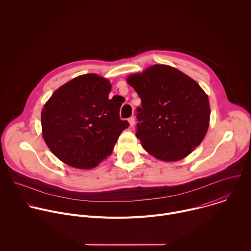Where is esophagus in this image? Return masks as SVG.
<instances>
[{
  "instance_id": "34e87169",
  "label": "esophagus",
  "mask_w": 251,
  "mask_h": 251,
  "mask_svg": "<svg viewBox=\"0 0 251 251\" xmlns=\"http://www.w3.org/2000/svg\"><path fill=\"white\" fill-rule=\"evenodd\" d=\"M128 122H129V124H130V127H133V126L135 125V118H134V117H130V118L128 119Z\"/></svg>"
}]
</instances>
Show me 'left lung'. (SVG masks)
Instances as JSON below:
<instances>
[{"label": "left lung", "mask_w": 251, "mask_h": 251, "mask_svg": "<svg viewBox=\"0 0 251 251\" xmlns=\"http://www.w3.org/2000/svg\"><path fill=\"white\" fill-rule=\"evenodd\" d=\"M141 98L137 138L150 155L165 162L180 161L202 142L210 107L202 88L178 69L154 64L127 77Z\"/></svg>", "instance_id": "8db88e82"}]
</instances>
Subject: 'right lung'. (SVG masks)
<instances>
[{
	"label": "right lung",
	"instance_id": "obj_1",
	"mask_svg": "<svg viewBox=\"0 0 251 251\" xmlns=\"http://www.w3.org/2000/svg\"><path fill=\"white\" fill-rule=\"evenodd\" d=\"M111 84L95 74L79 75L56 89L42 110L47 146L74 168H95L108 157L123 130L122 104L109 99Z\"/></svg>",
	"mask_w": 251,
	"mask_h": 251
}]
</instances>
